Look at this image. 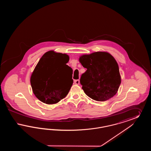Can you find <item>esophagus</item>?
<instances>
[{
    "label": "esophagus",
    "instance_id": "obj_1",
    "mask_svg": "<svg viewBox=\"0 0 151 151\" xmlns=\"http://www.w3.org/2000/svg\"><path fill=\"white\" fill-rule=\"evenodd\" d=\"M74 83H75V84L78 85V84H80V80H79V79L78 80H74Z\"/></svg>",
    "mask_w": 151,
    "mask_h": 151
}]
</instances>
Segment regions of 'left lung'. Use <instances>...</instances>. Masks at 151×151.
<instances>
[{
    "instance_id": "left-lung-1",
    "label": "left lung",
    "mask_w": 151,
    "mask_h": 151,
    "mask_svg": "<svg viewBox=\"0 0 151 151\" xmlns=\"http://www.w3.org/2000/svg\"><path fill=\"white\" fill-rule=\"evenodd\" d=\"M86 71L80 78L86 95L97 101H105L116 93L121 83L119 67L114 57L106 52H95L79 58Z\"/></svg>"
}]
</instances>
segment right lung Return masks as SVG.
<instances>
[{"mask_svg":"<svg viewBox=\"0 0 151 151\" xmlns=\"http://www.w3.org/2000/svg\"><path fill=\"white\" fill-rule=\"evenodd\" d=\"M69 57L54 51L46 52L40 59L30 78L33 93L39 100L46 104L58 102L67 95L73 84L66 72L72 69L66 63Z\"/></svg>","mask_w":151,"mask_h":151,"instance_id":"add662e5","label":"right lung"}]
</instances>
